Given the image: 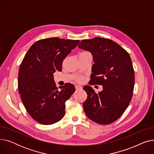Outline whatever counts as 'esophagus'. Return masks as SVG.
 I'll return each instance as SVG.
<instances>
[{
  "instance_id": "34e87169",
  "label": "esophagus",
  "mask_w": 154,
  "mask_h": 154,
  "mask_svg": "<svg viewBox=\"0 0 154 154\" xmlns=\"http://www.w3.org/2000/svg\"><path fill=\"white\" fill-rule=\"evenodd\" d=\"M75 87V89H76V90L81 89V88H82V86H80V85H76Z\"/></svg>"
}]
</instances>
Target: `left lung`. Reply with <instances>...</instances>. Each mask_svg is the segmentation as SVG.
Wrapping results in <instances>:
<instances>
[{
    "mask_svg": "<svg viewBox=\"0 0 154 154\" xmlns=\"http://www.w3.org/2000/svg\"><path fill=\"white\" fill-rule=\"evenodd\" d=\"M78 47L92 55L91 83L103 87L98 94L89 85L84 87L87 94L83 103L85 114L99 124L114 122L125 112L132 97L135 78L131 57L116 42L105 38L83 40Z\"/></svg>",
    "mask_w": 154,
    "mask_h": 154,
    "instance_id": "obj_1",
    "label": "left lung"
}]
</instances>
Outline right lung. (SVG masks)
<instances>
[{
	"instance_id": "1",
	"label": "right lung",
	"mask_w": 154,
	"mask_h": 154,
	"mask_svg": "<svg viewBox=\"0 0 154 154\" xmlns=\"http://www.w3.org/2000/svg\"><path fill=\"white\" fill-rule=\"evenodd\" d=\"M79 42L57 37L39 40L24 57L19 71V92L24 107L37 122L51 125L64 116L66 102L75 87L67 83L59 91L53 74L62 70L63 59Z\"/></svg>"
}]
</instances>
